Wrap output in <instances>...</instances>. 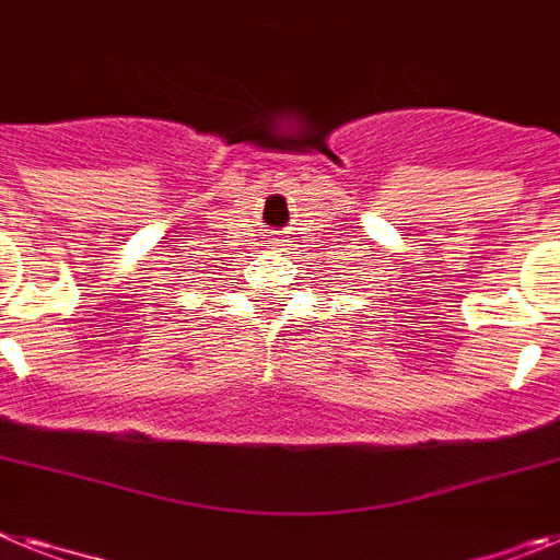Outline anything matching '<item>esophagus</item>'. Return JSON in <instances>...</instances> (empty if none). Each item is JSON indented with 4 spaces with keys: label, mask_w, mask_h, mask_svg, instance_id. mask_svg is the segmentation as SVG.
Segmentation results:
<instances>
[{
    "label": "esophagus",
    "mask_w": 560,
    "mask_h": 560,
    "mask_svg": "<svg viewBox=\"0 0 560 560\" xmlns=\"http://www.w3.org/2000/svg\"><path fill=\"white\" fill-rule=\"evenodd\" d=\"M285 246H289V232H275V235L269 237V249L285 252Z\"/></svg>",
    "instance_id": "1"
}]
</instances>
